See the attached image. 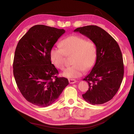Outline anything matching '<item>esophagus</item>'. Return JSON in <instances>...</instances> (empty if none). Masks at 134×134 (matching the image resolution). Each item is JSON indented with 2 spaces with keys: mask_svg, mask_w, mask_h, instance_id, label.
Here are the masks:
<instances>
[{
  "mask_svg": "<svg viewBox=\"0 0 134 134\" xmlns=\"http://www.w3.org/2000/svg\"><path fill=\"white\" fill-rule=\"evenodd\" d=\"M69 82L70 84H74L76 82V80L75 79H69Z\"/></svg>",
  "mask_w": 134,
  "mask_h": 134,
  "instance_id": "34e87169",
  "label": "esophagus"
}]
</instances>
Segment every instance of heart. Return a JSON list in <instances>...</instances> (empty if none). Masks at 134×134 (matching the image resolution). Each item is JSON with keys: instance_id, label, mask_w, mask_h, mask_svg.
<instances>
[{"instance_id": "heart-1", "label": "heart", "mask_w": 134, "mask_h": 134, "mask_svg": "<svg viewBox=\"0 0 134 134\" xmlns=\"http://www.w3.org/2000/svg\"><path fill=\"white\" fill-rule=\"evenodd\" d=\"M60 46L51 48L50 56L55 66L64 70L66 56H71L72 66L66 69L63 76L68 78H76L83 75L85 70L92 68L97 58V48L94 43L79 36L73 35L65 38Z\"/></svg>"}]
</instances>
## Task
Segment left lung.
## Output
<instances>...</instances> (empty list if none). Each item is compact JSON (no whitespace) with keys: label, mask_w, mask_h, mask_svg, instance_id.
Returning a JSON list of instances; mask_svg holds the SVG:
<instances>
[{"label":"left lung","mask_w":134,"mask_h":134,"mask_svg":"<svg viewBox=\"0 0 134 134\" xmlns=\"http://www.w3.org/2000/svg\"><path fill=\"white\" fill-rule=\"evenodd\" d=\"M74 32L86 36L97 48L95 65L83 79L88 83L89 89L83 98L93 105L106 103L116 94L123 79L124 67L120 48L110 35L97 26L79 27Z\"/></svg>","instance_id":"left-lung-1"}]
</instances>
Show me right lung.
I'll use <instances>...</instances> for the list:
<instances>
[{
  "mask_svg": "<svg viewBox=\"0 0 134 134\" xmlns=\"http://www.w3.org/2000/svg\"><path fill=\"white\" fill-rule=\"evenodd\" d=\"M65 32L64 29L36 25L17 44L13 65L15 82L25 98L36 106H50L69 84L68 79L56 76L59 72L50 56L51 48Z\"/></svg>",
  "mask_w": 134,
  "mask_h": 134,
  "instance_id": "obj_1",
  "label": "right lung"
}]
</instances>
